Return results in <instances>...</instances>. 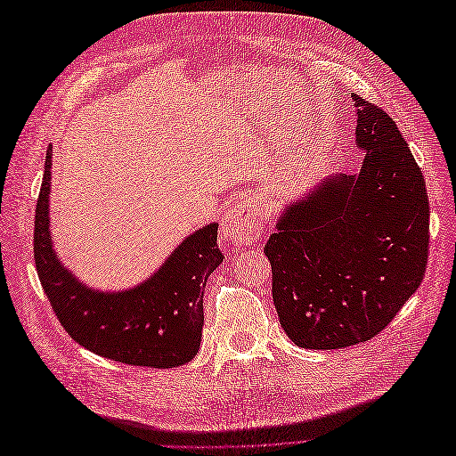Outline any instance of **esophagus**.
<instances>
[{
	"label": "esophagus",
	"mask_w": 456,
	"mask_h": 456,
	"mask_svg": "<svg viewBox=\"0 0 456 456\" xmlns=\"http://www.w3.org/2000/svg\"><path fill=\"white\" fill-rule=\"evenodd\" d=\"M265 220L266 203L255 196H245L228 207L220 233L232 245H253L265 230Z\"/></svg>",
	"instance_id": "1"
}]
</instances>
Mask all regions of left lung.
I'll return each mask as SVG.
<instances>
[{"label": "left lung", "mask_w": 456, "mask_h": 456, "mask_svg": "<svg viewBox=\"0 0 456 456\" xmlns=\"http://www.w3.org/2000/svg\"><path fill=\"white\" fill-rule=\"evenodd\" d=\"M355 175H333L281 211L265 245L272 297L297 346L337 350L379 335L428 260L426 183L395 121L354 94Z\"/></svg>", "instance_id": "1"}]
</instances>
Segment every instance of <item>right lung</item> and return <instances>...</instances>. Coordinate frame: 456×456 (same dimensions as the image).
Instances as JSON below:
<instances>
[{"label":"right lung","mask_w":456,"mask_h":456,"mask_svg":"<svg viewBox=\"0 0 456 456\" xmlns=\"http://www.w3.org/2000/svg\"><path fill=\"white\" fill-rule=\"evenodd\" d=\"M51 156L49 146L36 207L34 258L39 281L68 335L89 352L127 365L171 369L194 360L201 342L205 283L224 258L216 245L218 224L190 233L142 283L123 291L93 289L54 251Z\"/></svg>","instance_id":"obj_1"}]
</instances>
